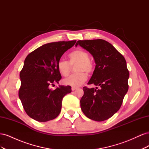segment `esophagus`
I'll use <instances>...</instances> for the list:
<instances>
[{"label":"esophagus","instance_id":"esophagus-1","mask_svg":"<svg viewBox=\"0 0 149 149\" xmlns=\"http://www.w3.org/2000/svg\"><path fill=\"white\" fill-rule=\"evenodd\" d=\"M77 88H76V87H72L71 88V90H72V91H74V90H76Z\"/></svg>","mask_w":149,"mask_h":149}]
</instances>
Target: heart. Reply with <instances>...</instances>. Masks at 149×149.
Segmentation results:
<instances>
[{"label":"heart","mask_w":149,"mask_h":149,"mask_svg":"<svg viewBox=\"0 0 149 149\" xmlns=\"http://www.w3.org/2000/svg\"><path fill=\"white\" fill-rule=\"evenodd\" d=\"M89 56L88 52L81 49H76L71 52L69 55L70 63L65 60L61 59L58 63V69L60 74L66 76L70 74V65L78 63L76 68V71L78 73L71 74L63 79V83L71 86L73 87H77L81 85L87 79L88 73H91L94 70L93 63L89 59Z\"/></svg>","instance_id":"obj_1"}]
</instances>
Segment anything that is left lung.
Wrapping results in <instances>:
<instances>
[{
  "label": "left lung",
  "mask_w": 149,
  "mask_h": 149,
  "mask_svg": "<svg viewBox=\"0 0 149 149\" xmlns=\"http://www.w3.org/2000/svg\"><path fill=\"white\" fill-rule=\"evenodd\" d=\"M78 45L91 53L96 63L88 84L100 88L83 87L81 109L90 119L99 122L107 120L119 111L128 91L129 73L126 61L106 40H78L75 45Z\"/></svg>",
  "instance_id": "left-lung-1"
}]
</instances>
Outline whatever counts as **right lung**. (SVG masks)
I'll return each mask as SVG.
<instances>
[{
    "instance_id": "1",
    "label": "right lung",
    "mask_w": 149,
    "mask_h": 149,
    "mask_svg": "<svg viewBox=\"0 0 149 149\" xmlns=\"http://www.w3.org/2000/svg\"><path fill=\"white\" fill-rule=\"evenodd\" d=\"M76 40L45 44L26 57L20 73L21 81L19 96L26 113L38 122L56 118L61 109L62 100L71 92L70 86L59 85L55 89L51 85L60 81L61 74L58 63Z\"/></svg>"
}]
</instances>
